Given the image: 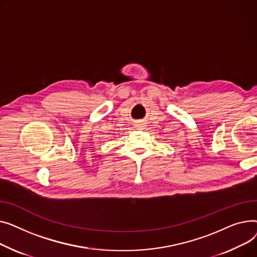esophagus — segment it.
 Listing matches in <instances>:
<instances>
[{"label": "esophagus", "instance_id": "obj_1", "mask_svg": "<svg viewBox=\"0 0 257 257\" xmlns=\"http://www.w3.org/2000/svg\"><path fill=\"white\" fill-rule=\"evenodd\" d=\"M144 126H145V123H144V122H139V123L136 124V127L139 128V130H142V128H144Z\"/></svg>", "mask_w": 257, "mask_h": 257}]
</instances>
